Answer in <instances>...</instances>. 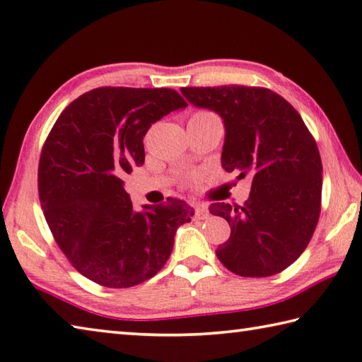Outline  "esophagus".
Segmentation results:
<instances>
[{
	"label": "esophagus",
	"instance_id": "obj_1",
	"mask_svg": "<svg viewBox=\"0 0 362 362\" xmlns=\"http://www.w3.org/2000/svg\"><path fill=\"white\" fill-rule=\"evenodd\" d=\"M194 214H196V218L199 220H206L209 216V210L206 206H201V204H196L194 206Z\"/></svg>",
	"mask_w": 362,
	"mask_h": 362
}]
</instances>
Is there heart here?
I'll use <instances>...</instances> for the list:
<instances>
[{"instance_id": "heart-1", "label": "heart", "mask_w": 362, "mask_h": 362, "mask_svg": "<svg viewBox=\"0 0 362 362\" xmlns=\"http://www.w3.org/2000/svg\"><path fill=\"white\" fill-rule=\"evenodd\" d=\"M209 115H215V114L209 112V110H198V112H194L192 115V118H202V117H209ZM192 118H189V120H192Z\"/></svg>"}]
</instances>
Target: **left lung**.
<instances>
[{
	"mask_svg": "<svg viewBox=\"0 0 362 362\" xmlns=\"http://www.w3.org/2000/svg\"><path fill=\"white\" fill-rule=\"evenodd\" d=\"M183 96L225 122L221 166L252 177L244 206L215 202L231 235L216 256L240 277H271L299 258L318 225L323 166L298 110L264 87H185Z\"/></svg>",
	"mask_w": 362,
	"mask_h": 362,
	"instance_id": "left-lung-1",
	"label": "left lung"
}]
</instances>
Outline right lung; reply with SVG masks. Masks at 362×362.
I'll list each match as a JSON object with an SVG mask.
<instances>
[{"label": "right lung", "instance_id": "1", "mask_svg": "<svg viewBox=\"0 0 362 362\" xmlns=\"http://www.w3.org/2000/svg\"><path fill=\"white\" fill-rule=\"evenodd\" d=\"M188 104L173 88L100 87L72 101L44 142L37 168L45 221L68 261L106 288H129L161 271L175 229L194 212L168 198L136 212L123 177L146 160L144 136Z\"/></svg>", "mask_w": 362, "mask_h": 362}]
</instances>
